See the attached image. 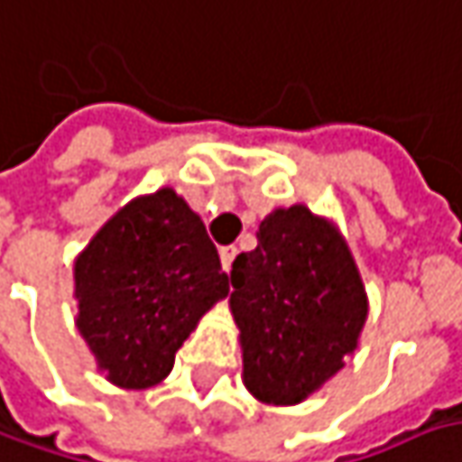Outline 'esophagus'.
Returning <instances> with one entry per match:
<instances>
[{"instance_id": "34e87169", "label": "esophagus", "mask_w": 462, "mask_h": 462, "mask_svg": "<svg viewBox=\"0 0 462 462\" xmlns=\"http://www.w3.org/2000/svg\"><path fill=\"white\" fill-rule=\"evenodd\" d=\"M235 254H237V248H235V245H222V248H219V258H222V266H225V272H230L232 269Z\"/></svg>"}]
</instances>
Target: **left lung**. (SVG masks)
Listing matches in <instances>:
<instances>
[{
  "label": "left lung",
  "mask_w": 462,
  "mask_h": 462,
  "mask_svg": "<svg viewBox=\"0 0 462 462\" xmlns=\"http://www.w3.org/2000/svg\"><path fill=\"white\" fill-rule=\"evenodd\" d=\"M232 261L230 306L245 387L263 402L306 400L356 350L366 290L335 227L306 206L277 208Z\"/></svg>",
  "instance_id": "1"
}]
</instances>
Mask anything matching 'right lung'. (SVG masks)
Wrapping results in <instances>:
<instances>
[{
  "mask_svg": "<svg viewBox=\"0 0 462 462\" xmlns=\"http://www.w3.org/2000/svg\"><path fill=\"white\" fill-rule=\"evenodd\" d=\"M227 292L201 217L170 188L117 211L75 261L78 329L125 390L162 382L199 319Z\"/></svg>",
  "mask_w": 462,
  "mask_h": 462,
  "instance_id": "obj_1",
  "label": "right lung"
}]
</instances>
